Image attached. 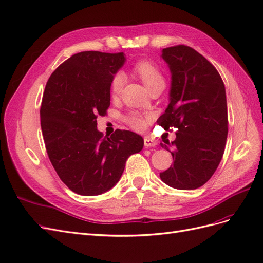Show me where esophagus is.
I'll list each match as a JSON object with an SVG mask.
<instances>
[{
	"label": "esophagus",
	"mask_w": 263,
	"mask_h": 263,
	"mask_svg": "<svg viewBox=\"0 0 263 263\" xmlns=\"http://www.w3.org/2000/svg\"><path fill=\"white\" fill-rule=\"evenodd\" d=\"M144 145L146 148H149V147H155L157 145V141L153 138L150 137H145L144 139Z\"/></svg>",
	"instance_id": "34e87169"
}]
</instances>
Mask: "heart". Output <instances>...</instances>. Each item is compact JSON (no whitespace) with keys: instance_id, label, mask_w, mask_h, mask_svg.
I'll return each mask as SVG.
<instances>
[{"instance_id":"b5f03b06","label":"heart","mask_w":263,"mask_h":263,"mask_svg":"<svg viewBox=\"0 0 263 263\" xmlns=\"http://www.w3.org/2000/svg\"><path fill=\"white\" fill-rule=\"evenodd\" d=\"M134 72L136 73L142 83L149 91L156 89L159 86H164V77L156 65L149 61L142 60L137 62L133 68ZM124 86V74L122 72H117L114 74L112 81H110V93L113 97H117L121 94ZM149 117L142 115L138 112H132L125 116V122L128 124L135 130H142L146 128Z\"/></svg>"}]
</instances>
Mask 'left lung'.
<instances>
[{"label": "left lung", "mask_w": 263, "mask_h": 263, "mask_svg": "<svg viewBox=\"0 0 263 263\" xmlns=\"http://www.w3.org/2000/svg\"><path fill=\"white\" fill-rule=\"evenodd\" d=\"M171 72L169 105L157 123L165 130L177 127V138L161 142L173 165L161 180L178 190H195L208 182L224 155L228 115L225 85L212 63L191 47L162 50ZM174 149L171 152L170 148Z\"/></svg>", "instance_id": "8db88e82"}]
</instances>
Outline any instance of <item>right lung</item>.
Instances as JSON below:
<instances>
[{
    "label": "right lung",
    "mask_w": 263,
    "mask_h": 263,
    "mask_svg": "<svg viewBox=\"0 0 263 263\" xmlns=\"http://www.w3.org/2000/svg\"><path fill=\"white\" fill-rule=\"evenodd\" d=\"M124 52L82 51L71 55L47 81L41 107L46 150L61 181L74 193H105L121 179L126 160L144 147L130 130L110 137L98 130V115L110 104V81Z\"/></svg>",
    "instance_id": "obj_1"
}]
</instances>
